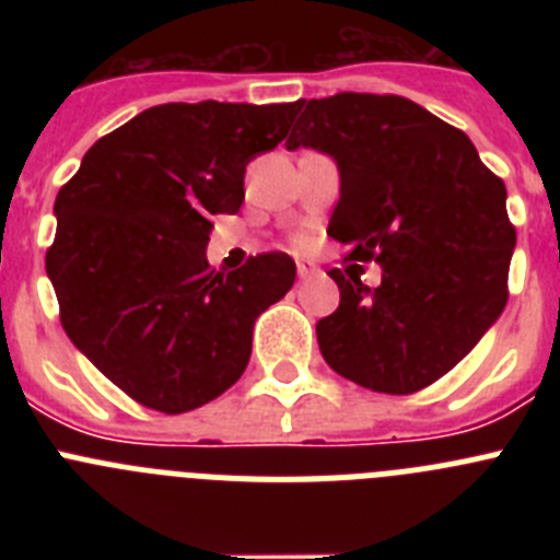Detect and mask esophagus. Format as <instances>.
I'll return each instance as SVG.
<instances>
[{
	"mask_svg": "<svg viewBox=\"0 0 560 560\" xmlns=\"http://www.w3.org/2000/svg\"><path fill=\"white\" fill-rule=\"evenodd\" d=\"M316 275H319V269H316L311 260H296V277H300V280H311V277Z\"/></svg>",
	"mask_w": 560,
	"mask_h": 560,
	"instance_id": "obj_1",
	"label": "esophagus"
}]
</instances>
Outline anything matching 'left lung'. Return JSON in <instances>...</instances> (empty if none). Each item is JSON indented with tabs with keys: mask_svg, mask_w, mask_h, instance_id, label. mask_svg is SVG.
<instances>
[{
	"mask_svg": "<svg viewBox=\"0 0 560 560\" xmlns=\"http://www.w3.org/2000/svg\"><path fill=\"white\" fill-rule=\"evenodd\" d=\"M285 148H316L339 167L328 235L350 260H375L381 283L359 266L330 269L339 308L316 323L323 359L375 393L429 387L471 353L508 303L516 230L508 190L474 142L398 95L296 101Z\"/></svg>",
	"mask_w": 560,
	"mask_h": 560,
	"instance_id": "left-lung-1",
	"label": "left lung"
}]
</instances>
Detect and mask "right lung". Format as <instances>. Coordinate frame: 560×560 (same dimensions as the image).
Returning <instances> with one entry per match:
<instances>
[{
    "mask_svg": "<svg viewBox=\"0 0 560 560\" xmlns=\"http://www.w3.org/2000/svg\"><path fill=\"white\" fill-rule=\"evenodd\" d=\"M294 103H165L89 148L56 199L47 277L61 325L112 384L165 415L230 389L255 319L294 285L285 252L207 264L212 215L244 205V173L285 140Z\"/></svg>",
    "mask_w": 560,
    "mask_h": 560,
    "instance_id": "right-lung-1",
    "label": "right lung"
}]
</instances>
